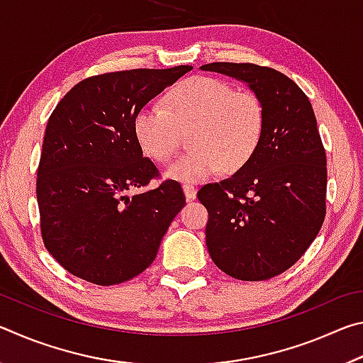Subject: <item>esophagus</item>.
I'll return each mask as SVG.
<instances>
[{
	"label": "esophagus",
	"instance_id": "esophagus-1",
	"mask_svg": "<svg viewBox=\"0 0 363 363\" xmlns=\"http://www.w3.org/2000/svg\"><path fill=\"white\" fill-rule=\"evenodd\" d=\"M182 190H184V195H186L187 200H194L196 196V189L194 186H190V184L182 186Z\"/></svg>",
	"mask_w": 363,
	"mask_h": 363
}]
</instances>
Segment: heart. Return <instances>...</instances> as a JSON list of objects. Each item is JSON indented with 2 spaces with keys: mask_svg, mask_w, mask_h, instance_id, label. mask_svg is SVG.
<instances>
[{
  "mask_svg": "<svg viewBox=\"0 0 363 363\" xmlns=\"http://www.w3.org/2000/svg\"><path fill=\"white\" fill-rule=\"evenodd\" d=\"M134 136L153 162L167 163L179 149L181 131L190 130V150L164 171L182 184L203 182L225 167L247 164L261 144L264 108L256 94L235 91L213 77H192L173 86L163 106L147 104L134 115Z\"/></svg>",
  "mask_w": 363,
  "mask_h": 363,
  "instance_id": "1",
  "label": "heart"
}]
</instances>
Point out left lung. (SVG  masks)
<instances>
[{"label":"left lung","instance_id":"8db88e82","mask_svg":"<svg viewBox=\"0 0 363 363\" xmlns=\"http://www.w3.org/2000/svg\"><path fill=\"white\" fill-rule=\"evenodd\" d=\"M200 69L247 83L264 108L262 139L250 162L196 194L208 210V251L233 279H272L306 253L325 219L327 157L314 110L293 79L269 67Z\"/></svg>","mask_w":363,"mask_h":363}]
</instances>
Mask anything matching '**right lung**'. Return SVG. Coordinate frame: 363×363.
Instances as JSON below:
<instances>
[{"instance_id":"obj_1","label":"right lung","mask_w":363,"mask_h":363,"mask_svg":"<svg viewBox=\"0 0 363 363\" xmlns=\"http://www.w3.org/2000/svg\"><path fill=\"white\" fill-rule=\"evenodd\" d=\"M190 70L177 65L86 78L49 116L36 179L41 235L75 277L106 286L144 272L186 205L173 179L126 192L158 176L134 136V115Z\"/></svg>"}]
</instances>
